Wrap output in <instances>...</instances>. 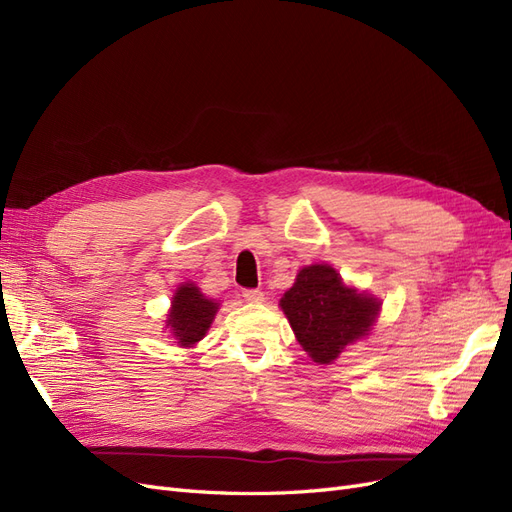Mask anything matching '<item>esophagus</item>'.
Segmentation results:
<instances>
[{
	"label": "esophagus",
	"mask_w": 512,
	"mask_h": 512,
	"mask_svg": "<svg viewBox=\"0 0 512 512\" xmlns=\"http://www.w3.org/2000/svg\"><path fill=\"white\" fill-rule=\"evenodd\" d=\"M243 299H245L247 303H262V301H265V292L256 290V288L243 290Z\"/></svg>",
	"instance_id": "34e87169"
}]
</instances>
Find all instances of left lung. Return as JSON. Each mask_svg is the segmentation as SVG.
Segmentation results:
<instances>
[{
    "label": "left lung",
    "mask_w": 512,
    "mask_h": 512,
    "mask_svg": "<svg viewBox=\"0 0 512 512\" xmlns=\"http://www.w3.org/2000/svg\"><path fill=\"white\" fill-rule=\"evenodd\" d=\"M280 307L303 350L316 363L329 365L374 327L380 301L346 286L333 267L312 265L297 273Z\"/></svg>",
    "instance_id": "left-lung-1"
}]
</instances>
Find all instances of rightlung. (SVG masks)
<instances>
[{"label": "right lung", "instance_id": "obj_1", "mask_svg": "<svg viewBox=\"0 0 512 512\" xmlns=\"http://www.w3.org/2000/svg\"><path fill=\"white\" fill-rule=\"evenodd\" d=\"M218 309L220 303L207 299L196 284H181L173 297V307L168 312L166 329L173 333L179 346L192 348L207 335Z\"/></svg>", "mask_w": 512, "mask_h": 512}]
</instances>
